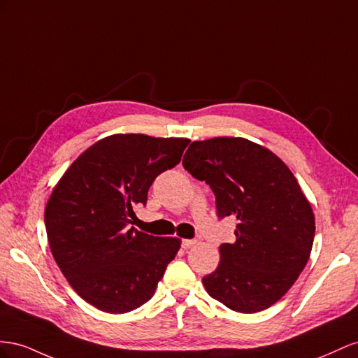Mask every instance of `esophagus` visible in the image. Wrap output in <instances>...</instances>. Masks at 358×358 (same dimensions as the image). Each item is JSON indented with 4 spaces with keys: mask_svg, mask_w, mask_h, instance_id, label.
I'll return each instance as SVG.
<instances>
[{
    "mask_svg": "<svg viewBox=\"0 0 358 358\" xmlns=\"http://www.w3.org/2000/svg\"><path fill=\"white\" fill-rule=\"evenodd\" d=\"M195 244H196V240H182L181 248L182 249H190L192 246H195Z\"/></svg>",
    "mask_w": 358,
    "mask_h": 358,
    "instance_id": "obj_1",
    "label": "esophagus"
}]
</instances>
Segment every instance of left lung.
Listing matches in <instances>:
<instances>
[{"instance_id":"1","label":"left lung","mask_w":358,"mask_h":358,"mask_svg":"<svg viewBox=\"0 0 358 358\" xmlns=\"http://www.w3.org/2000/svg\"><path fill=\"white\" fill-rule=\"evenodd\" d=\"M182 166L206 181L219 219L237 222L236 243L220 246L217 268L202 279L210 297L255 313L282 299L308 264L315 217L289 168L243 138L192 142Z\"/></svg>"}]
</instances>
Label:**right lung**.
<instances>
[{"label":"right lung","instance_id":"right-lung-1","mask_svg":"<svg viewBox=\"0 0 358 358\" xmlns=\"http://www.w3.org/2000/svg\"><path fill=\"white\" fill-rule=\"evenodd\" d=\"M189 139L112 135L84 151L55 186L45 210L50 252L80 297L126 313L155 295L180 238L129 228L157 176L178 165Z\"/></svg>","mask_w":358,"mask_h":358}]
</instances>
